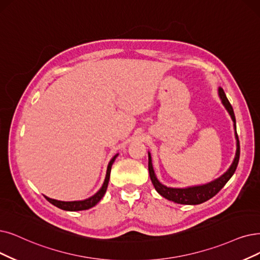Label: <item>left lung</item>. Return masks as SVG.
Masks as SVG:
<instances>
[{
	"instance_id": "1",
	"label": "left lung",
	"mask_w": 260,
	"mask_h": 260,
	"mask_svg": "<svg viewBox=\"0 0 260 260\" xmlns=\"http://www.w3.org/2000/svg\"><path fill=\"white\" fill-rule=\"evenodd\" d=\"M219 95L222 99L223 105L225 106L228 113H230V115L235 123V130H236V118H235V113H234L233 107L230 103V101H228L223 88L221 87L219 88ZM235 133H236V139H237V152L231 168L228 169V171L224 175H222L220 178H217L214 181H211L209 183L203 184V185L191 186V188H185V189L168 188V186L163 185L162 183L159 182L157 177H155L152 164H151L150 153H148V171H149V176L154 189L157 190V192L161 196L165 197L166 200L172 201L177 204H181V205H199L212 199L215 194H217L221 191V189L226 184V182L232 178V176L236 172V169L238 166L239 158H240V143H239L237 131H235Z\"/></svg>"
}]
</instances>
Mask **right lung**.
Returning <instances> with one entry per match:
<instances>
[{
	"mask_svg": "<svg viewBox=\"0 0 260 260\" xmlns=\"http://www.w3.org/2000/svg\"><path fill=\"white\" fill-rule=\"evenodd\" d=\"M118 154H115L114 157L112 158V160L110 161L109 165H108V171H107V176H106V180L103 182V185L101 186V189L94 195L89 197V199L85 200V201H79V202H60V201H56V200H52L49 199V197L45 196L47 201L50 202L52 205L56 206L57 208L59 209H63L66 211H80V210H87L91 207H94L97 203L100 202V200L105 195L107 188H108V184H109V180H110V173H111V169H112V164L115 161L116 157Z\"/></svg>",
	"mask_w": 260,
	"mask_h": 260,
	"instance_id": "obj_1",
	"label": "right lung"
}]
</instances>
